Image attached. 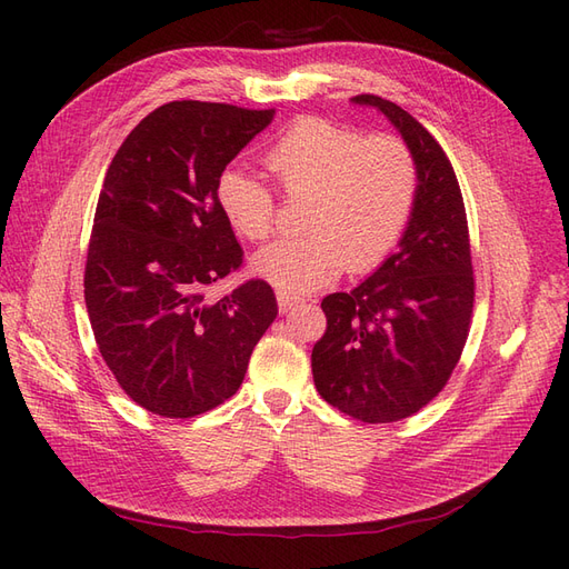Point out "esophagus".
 <instances>
[{"label":"esophagus","mask_w":569,"mask_h":569,"mask_svg":"<svg viewBox=\"0 0 569 569\" xmlns=\"http://www.w3.org/2000/svg\"><path fill=\"white\" fill-rule=\"evenodd\" d=\"M301 299L299 297H291L287 291H278V306H280V313H289L291 308L299 306Z\"/></svg>","instance_id":"esophagus-1"}]
</instances>
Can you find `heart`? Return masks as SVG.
Instances as JSON below:
<instances>
[{
	"label": "heart",
	"mask_w": 569,
	"mask_h": 569,
	"mask_svg": "<svg viewBox=\"0 0 569 569\" xmlns=\"http://www.w3.org/2000/svg\"><path fill=\"white\" fill-rule=\"evenodd\" d=\"M263 161L287 197H306L301 226L308 232L258 251L256 278L306 295L347 268H377L399 244L418 197V163L399 137H360L335 120L303 116L268 147ZM216 199L239 237L261 242L272 232V192L247 170H222Z\"/></svg>",
	"instance_id": "b5f03b06"
}]
</instances>
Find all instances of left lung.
Masks as SVG:
<instances>
[{"instance_id":"left-lung-1","label":"left lung","mask_w":569,"mask_h":569,"mask_svg":"<svg viewBox=\"0 0 569 569\" xmlns=\"http://www.w3.org/2000/svg\"><path fill=\"white\" fill-rule=\"evenodd\" d=\"M351 101L380 111L418 163L399 249L351 291L322 299L327 330L311 353L322 399L375 425L412 416L449 382L468 339L475 280L460 184L439 142L393 101Z\"/></svg>"}]
</instances>
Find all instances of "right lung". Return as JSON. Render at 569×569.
<instances>
[{
	"mask_svg": "<svg viewBox=\"0 0 569 569\" xmlns=\"http://www.w3.org/2000/svg\"><path fill=\"white\" fill-rule=\"evenodd\" d=\"M274 109L170 101L120 144L97 201L84 303L101 358L153 416L194 418L242 385L278 318L268 282L203 291L242 266L216 184Z\"/></svg>",
	"mask_w": 569,
	"mask_h": 569,
	"instance_id": "add662e5",
	"label": "right lung"
}]
</instances>
